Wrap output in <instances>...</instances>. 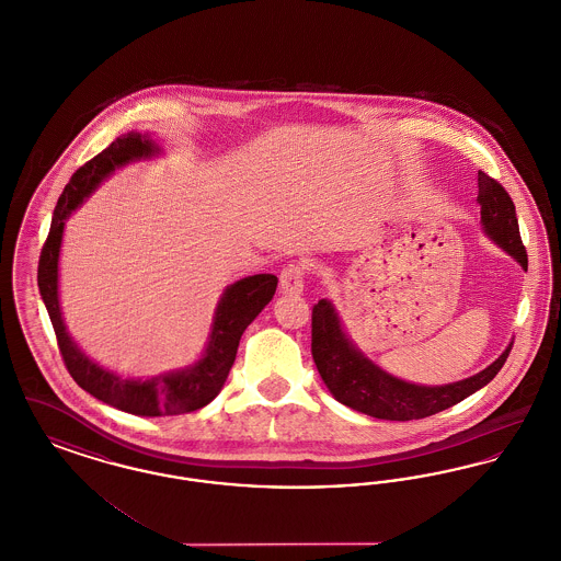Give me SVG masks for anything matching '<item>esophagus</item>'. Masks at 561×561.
<instances>
[{"label":"esophagus","instance_id":"esophagus-1","mask_svg":"<svg viewBox=\"0 0 561 561\" xmlns=\"http://www.w3.org/2000/svg\"><path fill=\"white\" fill-rule=\"evenodd\" d=\"M305 273H307V267H305L302 263H293V265L284 267L282 275H279V288H282V293H302Z\"/></svg>","mask_w":561,"mask_h":561}]
</instances>
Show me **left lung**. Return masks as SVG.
Listing matches in <instances>:
<instances>
[{
	"label": "left lung",
	"instance_id": "left-lung-1",
	"mask_svg": "<svg viewBox=\"0 0 561 561\" xmlns=\"http://www.w3.org/2000/svg\"><path fill=\"white\" fill-rule=\"evenodd\" d=\"M478 188L483 231L522 267L528 268V254L519 238L515 206L507 191L481 170L478 172ZM511 347L513 343L485 370L465 380L425 387L405 382L370 362L351 343L330 300L321 298L311 316V353L330 393L348 408L382 421H416L453 408L454 403L480 391L499 374L507 362Z\"/></svg>",
	"mask_w": 561,
	"mask_h": 561
}]
</instances>
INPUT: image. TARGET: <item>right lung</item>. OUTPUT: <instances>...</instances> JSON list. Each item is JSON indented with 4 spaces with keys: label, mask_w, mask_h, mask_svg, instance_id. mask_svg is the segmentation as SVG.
<instances>
[{
    "label": "right lung",
    "mask_w": 561,
    "mask_h": 561,
    "mask_svg": "<svg viewBox=\"0 0 561 561\" xmlns=\"http://www.w3.org/2000/svg\"><path fill=\"white\" fill-rule=\"evenodd\" d=\"M158 153L160 147L149 136L128 133L115 138L96 158L85 161L58 197L50 233L42 248L37 267L39 294L53 321L67 370L83 391L136 416H174L210 403L220 393L236 362L243 330L267 307L277 288V277L271 273L250 275L231 284L216 307L210 341L202 359L183 370L160 374L149 380L124 378L105 370L76 345L67 332L58 305V254L65 220L117 168L130 161L153 158Z\"/></svg>",
    "instance_id": "obj_1"
}]
</instances>
